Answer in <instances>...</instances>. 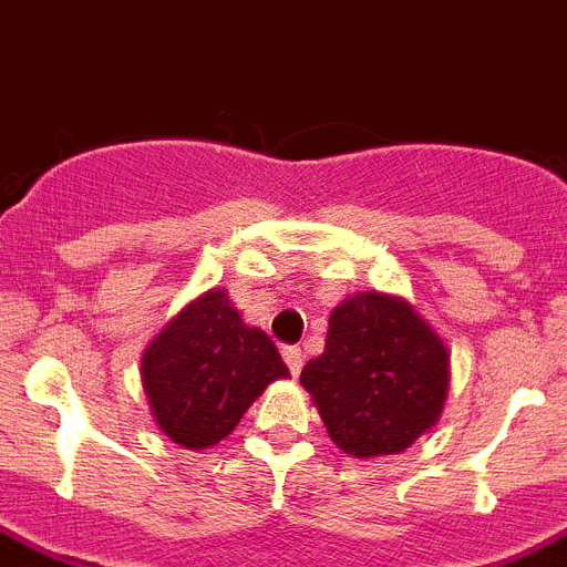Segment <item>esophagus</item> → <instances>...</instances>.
Here are the masks:
<instances>
[{
  "label": "esophagus",
  "mask_w": 567,
  "mask_h": 567,
  "mask_svg": "<svg viewBox=\"0 0 567 567\" xmlns=\"http://www.w3.org/2000/svg\"><path fill=\"white\" fill-rule=\"evenodd\" d=\"M282 358H285V363H288V369H290V374H299L301 372V367H305V352H301L299 347H282Z\"/></svg>",
  "instance_id": "esophagus-1"
}]
</instances>
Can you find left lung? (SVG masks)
I'll use <instances>...</instances> for the list:
<instances>
[{
    "mask_svg": "<svg viewBox=\"0 0 567 567\" xmlns=\"http://www.w3.org/2000/svg\"><path fill=\"white\" fill-rule=\"evenodd\" d=\"M299 380L343 453L391 456L436 425L447 347L409 301L358 293L332 310L324 352Z\"/></svg>",
    "mask_w": 567,
    "mask_h": 567,
    "instance_id": "obj_1",
    "label": "left lung"
}]
</instances>
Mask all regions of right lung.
<instances>
[{"instance_id":"obj_1","label":"right lung","mask_w":567,"mask_h":567,"mask_svg":"<svg viewBox=\"0 0 567 567\" xmlns=\"http://www.w3.org/2000/svg\"><path fill=\"white\" fill-rule=\"evenodd\" d=\"M288 378L271 338L248 327L224 290H209L156 336L142 358V385L158 427L187 451L235 431L268 383Z\"/></svg>"}]
</instances>
